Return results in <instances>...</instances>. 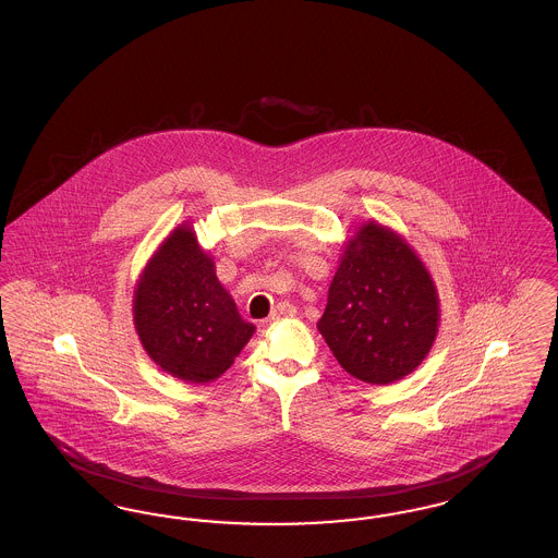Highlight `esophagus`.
Masks as SVG:
<instances>
[{
    "label": "esophagus",
    "instance_id": "obj_1",
    "mask_svg": "<svg viewBox=\"0 0 558 558\" xmlns=\"http://www.w3.org/2000/svg\"><path fill=\"white\" fill-rule=\"evenodd\" d=\"M294 314H296V310L292 307L291 303H280V305L269 314L267 322H269V324H274V322H278V319L292 318Z\"/></svg>",
    "mask_w": 558,
    "mask_h": 558
}]
</instances>
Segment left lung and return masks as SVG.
<instances>
[{"label":"left lung","mask_w":558,"mask_h":558,"mask_svg":"<svg viewBox=\"0 0 558 558\" xmlns=\"http://www.w3.org/2000/svg\"><path fill=\"white\" fill-rule=\"evenodd\" d=\"M439 326L425 264L393 230L364 223L345 244L318 330L351 376L389 385L416 371Z\"/></svg>","instance_id":"8db88e82"}]
</instances>
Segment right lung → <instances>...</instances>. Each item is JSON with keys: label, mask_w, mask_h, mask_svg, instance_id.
Here are the masks:
<instances>
[{"label": "right lung", "mask_w": 558, "mask_h": 558, "mask_svg": "<svg viewBox=\"0 0 558 558\" xmlns=\"http://www.w3.org/2000/svg\"><path fill=\"white\" fill-rule=\"evenodd\" d=\"M133 324L153 362L194 385L219 378L255 332L240 318L187 223L162 240L144 267L133 294Z\"/></svg>", "instance_id": "obj_1"}]
</instances>
